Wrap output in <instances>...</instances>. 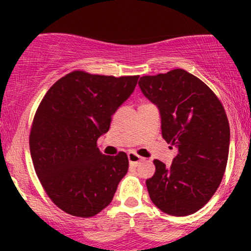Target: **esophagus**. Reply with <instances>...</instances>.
Wrapping results in <instances>:
<instances>
[{
  "label": "esophagus",
  "instance_id": "1",
  "mask_svg": "<svg viewBox=\"0 0 251 251\" xmlns=\"http://www.w3.org/2000/svg\"><path fill=\"white\" fill-rule=\"evenodd\" d=\"M127 157H128L129 163H131L132 165H137L138 163L142 162V160H143V157H140V155L134 153V152H128Z\"/></svg>",
  "mask_w": 251,
  "mask_h": 251
}]
</instances>
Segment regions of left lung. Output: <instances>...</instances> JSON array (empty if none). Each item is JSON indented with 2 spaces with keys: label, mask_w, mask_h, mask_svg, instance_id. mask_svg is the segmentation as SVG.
Instances as JSON below:
<instances>
[{
  "label": "left lung",
  "mask_w": 251,
  "mask_h": 251,
  "mask_svg": "<svg viewBox=\"0 0 251 251\" xmlns=\"http://www.w3.org/2000/svg\"><path fill=\"white\" fill-rule=\"evenodd\" d=\"M139 87L159 108L165 142L177 148L170 168L153 160L155 172L146 180L150 198L168 215L195 214L214 196L226 168L230 127L223 105L180 68L142 76Z\"/></svg>",
  "instance_id": "8db88e82"
}]
</instances>
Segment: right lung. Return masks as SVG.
Listing matches in <instances>:
<instances>
[{"label":"right lung","instance_id":"obj_1","mask_svg":"<svg viewBox=\"0 0 251 251\" xmlns=\"http://www.w3.org/2000/svg\"><path fill=\"white\" fill-rule=\"evenodd\" d=\"M138 79L74 71L57 80L40 102L30 127L31 160L46 194L62 211L92 217L113 200L127 174V154H102L97 142Z\"/></svg>","mask_w":251,"mask_h":251}]
</instances>
